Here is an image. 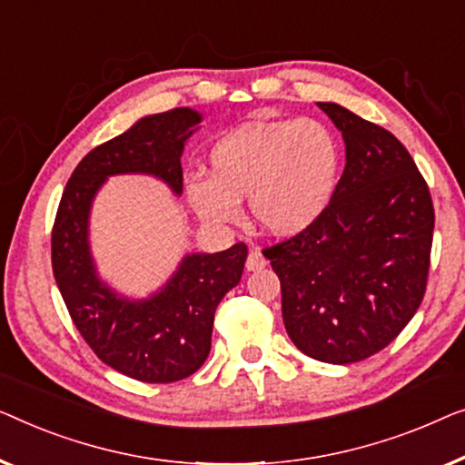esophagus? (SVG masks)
Masks as SVG:
<instances>
[{"label": "esophagus", "instance_id": "obj_1", "mask_svg": "<svg viewBox=\"0 0 465 465\" xmlns=\"http://www.w3.org/2000/svg\"><path fill=\"white\" fill-rule=\"evenodd\" d=\"M267 265V259L261 254L259 248H252L251 252H248V259H246V270L248 272H254V270H261V267Z\"/></svg>", "mask_w": 465, "mask_h": 465}]
</instances>
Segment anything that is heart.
Here are the masks:
<instances>
[{
  "label": "heart",
  "mask_w": 465,
  "mask_h": 465,
  "mask_svg": "<svg viewBox=\"0 0 465 465\" xmlns=\"http://www.w3.org/2000/svg\"><path fill=\"white\" fill-rule=\"evenodd\" d=\"M211 176H192L187 198L202 219L232 223L240 200L261 230L295 235L316 223L335 195L341 149L324 124L305 117L248 122L214 143Z\"/></svg>",
  "instance_id": "1"
}]
</instances>
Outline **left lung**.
Returning a JSON list of instances; mask_svg holds the SVG:
<instances>
[{"label": "left lung", "instance_id": "left-lung-1", "mask_svg": "<svg viewBox=\"0 0 465 465\" xmlns=\"http://www.w3.org/2000/svg\"><path fill=\"white\" fill-rule=\"evenodd\" d=\"M341 130L345 170L316 223L263 248L282 289L292 343L313 361L351 364L401 335L426 295L434 204L390 130L318 103Z\"/></svg>", "mask_w": 465, "mask_h": 465}]
</instances>
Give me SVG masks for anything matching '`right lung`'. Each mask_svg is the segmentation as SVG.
Wrapping results in <instances>:
<instances>
[{
    "label": "right lung",
    "instance_id": "add662e5",
    "mask_svg": "<svg viewBox=\"0 0 465 465\" xmlns=\"http://www.w3.org/2000/svg\"><path fill=\"white\" fill-rule=\"evenodd\" d=\"M195 124L198 111L173 109L94 147L67 181L52 227V272L75 329L104 364L145 383L179 381L204 364L214 312L240 282L248 248L238 242L223 252L187 254L158 295L128 301L96 278L90 204L107 176L124 173L153 174L181 193V153Z\"/></svg>",
    "mask_w": 465,
    "mask_h": 465
}]
</instances>
